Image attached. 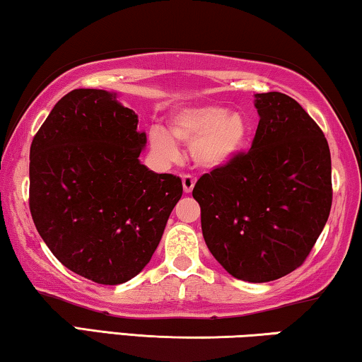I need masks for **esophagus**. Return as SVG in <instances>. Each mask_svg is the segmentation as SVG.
<instances>
[{
	"instance_id": "esophagus-1",
	"label": "esophagus",
	"mask_w": 362,
	"mask_h": 362,
	"mask_svg": "<svg viewBox=\"0 0 362 362\" xmlns=\"http://www.w3.org/2000/svg\"><path fill=\"white\" fill-rule=\"evenodd\" d=\"M182 185H183V192L185 193H192L193 187H195V179L192 175H183L182 177Z\"/></svg>"
}]
</instances>
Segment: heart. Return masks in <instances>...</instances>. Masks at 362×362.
Here are the masks:
<instances>
[{
	"mask_svg": "<svg viewBox=\"0 0 362 362\" xmlns=\"http://www.w3.org/2000/svg\"><path fill=\"white\" fill-rule=\"evenodd\" d=\"M249 125L239 112H229L224 105L187 107L172 113L167 129L153 128L149 146L163 160L179 156L177 144L190 148L193 163L206 170L221 169L244 148Z\"/></svg>",
	"mask_w": 362,
	"mask_h": 362,
	"instance_id": "obj_1",
	"label": "heart"
}]
</instances>
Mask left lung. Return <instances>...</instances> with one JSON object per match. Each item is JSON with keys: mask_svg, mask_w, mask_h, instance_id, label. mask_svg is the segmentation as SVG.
Instances as JSON below:
<instances>
[{"mask_svg": "<svg viewBox=\"0 0 362 362\" xmlns=\"http://www.w3.org/2000/svg\"><path fill=\"white\" fill-rule=\"evenodd\" d=\"M258 122L252 148L198 179L209 252L234 278L273 281L299 268L332 208V158L327 138L293 97L255 94Z\"/></svg>", "mask_w": 362, "mask_h": 362, "instance_id": "left-lung-1", "label": "left lung"}]
</instances>
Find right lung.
I'll return each mask as SVG.
<instances>
[{"mask_svg":"<svg viewBox=\"0 0 362 362\" xmlns=\"http://www.w3.org/2000/svg\"><path fill=\"white\" fill-rule=\"evenodd\" d=\"M138 115L102 89L68 93L30 144L29 208L64 267L122 284L148 265L182 197L180 177L139 163Z\"/></svg>","mask_w":362,"mask_h":362,"instance_id":"1","label":"right lung"}]
</instances>
